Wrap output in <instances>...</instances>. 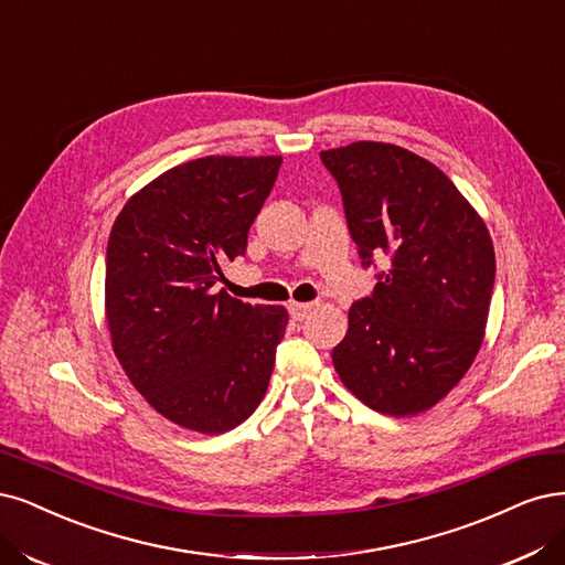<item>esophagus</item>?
<instances>
[{
	"mask_svg": "<svg viewBox=\"0 0 565 565\" xmlns=\"http://www.w3.org/2000/svg\"><path fill=\"white\" fill-rule=\"evenodd\" d=\"M287 310H289V316L295 318V320H306V318H308V313H310V310H313V303L291 301V303L287 306Z\"/></svg>",
	"mask_w": 565,
	"mask_h": 565,
	"instance_id": "esophagus-1",
	"label": "esophagus"
}]
</instances>
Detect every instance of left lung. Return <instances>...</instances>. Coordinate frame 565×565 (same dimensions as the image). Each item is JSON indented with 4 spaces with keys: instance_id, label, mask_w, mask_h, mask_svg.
I'll use <instances>...</instances> for the list:
<instances>
[{
    "instance_id": "8db88e82",
    "label": "left lung",
    "mask_w": 565,
    "mask_h": 565,
    "mask_svg": "<svg viewBox=\"0 0 565 565\" xmlns=\"http://www.w3.org/2000/svg\"><path fill=\"white\" fill-rule=\"evenodd\" d=\"M320 159L339 182L362 266L391 257L374 295L350 306L334 369L374 412L416 416L479 353L495 280L491 233L437 166L404 147L353 142Z\"/></svg>"
}]
</instances>
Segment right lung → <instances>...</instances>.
<instances>
[{
	"label": "right lung",
	"mask_w": 565,
	"mask_h": 565,
	"mask_svg": "<svg viewBox=\"0 0 565 565\" xmlns=\"http://www.w3.org/2000/svg\"><path fill=\"white\" fill-rule=\"evenodd\" d=\"M282 157H205L132 193L107 243L105 313L116 360L174 425L220 435L266 395L285 306L215 289L241 257Z\"/></svg>",
	"instance_id": "add662e5"
}]
</instances>
